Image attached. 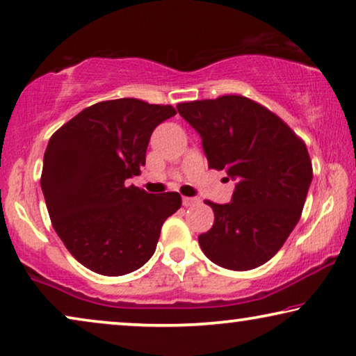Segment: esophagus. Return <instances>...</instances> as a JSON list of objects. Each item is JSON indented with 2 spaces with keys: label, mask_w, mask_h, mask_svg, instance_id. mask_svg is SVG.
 <instances>
[{
  "label": "esophagus",
  "mask_w": 356,
  "mask_h": 356,
  "mask_svg": "<svg viewBox=\"0 0 356 356\" xmlns=\"http://www.w3.org/2000/svg\"><path fill=\"white\" fill-rule=\"evenodd\" d=\"M199 199L197 197H183V206L184 207H191L194 204H197Z\"/></svg>",
  "instance_id": "34e87169"
}]
</instances>
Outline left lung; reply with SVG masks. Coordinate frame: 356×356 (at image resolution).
I'll return each instance as SVG.
<instances>
[{
    "mask_svg": "<svg viewBox=\"0 0 356 356\" xmlns=\"http://www.w3.org/2000/svg\"><path fill=\"white\" fill-rule=\"evenodd\" d=\"M178 113L202 139L209 168L225 170L232 202L204 201L213 225L199 245L213 264L250 270L274 257L303 211L313 165L303 139L269 108L243 95L183 102Z\"/></svg>",
    "mask_w": 356,
    "mask_h": 356,
    "instance_id": "8db88e82",
    "label": "left lung"
}]
</instances>
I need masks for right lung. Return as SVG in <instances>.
Instances as JSON below:
<instances>
[{"label":"right lung","instance_id":"obj_1","mask_svg":"<svg viewBox=\"0 0 356 356\" xmlns=\"http://www.w3.org/2000/svg\"><path fill=\"white\" fill-rule=\"evenodd\" d=\"M177 115L138 99L87 106L50 138L42 191L67 251L97 274H129L157 248L160 228L181 207L178 193L149 194L126 179L140 173L152 131Z\"/></svg>","mask_w":356,"mask_h":356}]
</instances>
